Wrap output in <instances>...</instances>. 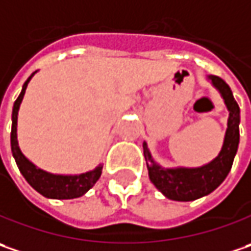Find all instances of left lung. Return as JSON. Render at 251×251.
I'll list each match as a JSON object with an SVG mask.
<instances>
[{
  "mask_svg": "<svg viewBox=\"0 0 251 251\" xmlns=\"http://www.w3.org/2000/svg\"><path fill=\"white\" fill-rule=\"evenodd\" d=\"M209 80L222 94L225 104L229 109L227 130L225 135L224 147L218 157L200 169H161L153 161L147 145L143 143V153L146 158L150 181L169 200L194 201L203 195H208L224 182L232 169L240 136V108L234 101L232 90L225 80L218 75H209Z\"/></svg>",
  "mask_w": 251,
  "mask_h": 251,
  "instance_id": "obj_1",
  "label": "left lung"
}]
</instances>
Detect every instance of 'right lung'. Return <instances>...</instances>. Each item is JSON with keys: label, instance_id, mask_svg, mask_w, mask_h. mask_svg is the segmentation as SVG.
I'll list each match as a JSON object with an SVG mask.
<instances>
[{"label": "right lung", "instance_id": "1", "mask_svg": "<svg viewBox=\"0 0 251 251\" xmlns=\"http://www.w3.org/2000/svg\"><path fill=\"white\" fill-rule=\"evenodd\" d=\"M35 74V73H33ZM32 74V75H33ZM32 75L27 78L22 91L17 98L14 109H12V130H11V147H12V154L15 157L19 171L25 177V180L40 192L46 198H56V200H73L84 195L87 191L93 187L94 184L98 181L102 173V166H98L97 169L88 173H84L80 176H54L49 174L43 170L38 169L27 160L22 151L19 150L17 140V119L19 105L22 102V98L25 95V90L27 87V82L32 78Z\"/></svg>", "mask_w": 251, "mask_h": 251}]
</instances>
